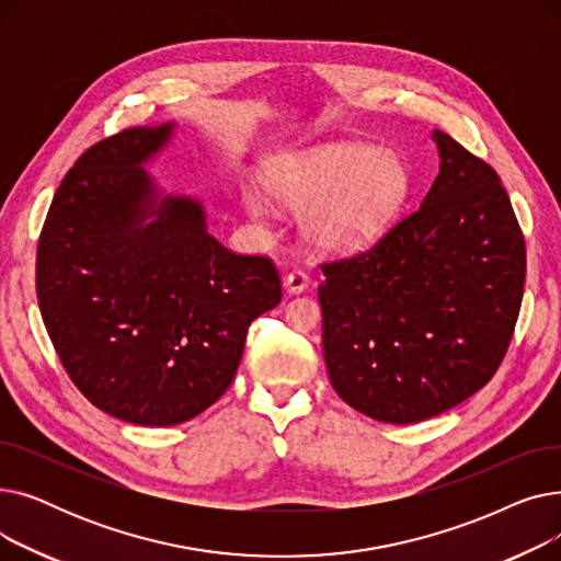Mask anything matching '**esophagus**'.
<instances>
[{
    "instance_id": "1",
    "label": "esophagus",
    "mask_w": 561,
    "mask_h": 561,
    "mask_svg": "<svg viewBox=\"0 0 561 561\" xmlns=\"http://www.w3.org/2000/svg\"><path fill=\"white\" fill-rule=\"evenodd\" d=\"M307 284H309V275H307L302 268L290 271V273L284 277V288H286L288 293H302V290L307 288Z\"/></svg>"
}]
</instances>
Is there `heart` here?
Returning <instances> with one entry per match:
<instances>
[{
    "label": "heart",
    "mask_w": 561,
    "mask_h": 561,
    "mask_svg": "<svg viewBox=\"0 0 561 561\" xmlns=\"http://www.w3.org/2000/svg\"><path fill=\"white\" fill-rule=\"evenodd\" d=\"M268 191L290 209L311 211V241L341 252L366 248L387 229L411 191V176L391 152L332 145L284 163L268 176ZM245 206L252 216L265 211L254 195H245Z\"/></svg>",
    "instance_id": "b5f03b06"
}]
</instances>
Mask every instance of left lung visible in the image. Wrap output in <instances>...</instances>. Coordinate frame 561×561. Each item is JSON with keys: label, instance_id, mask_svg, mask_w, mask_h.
Returning a JSON list of instances; mask_svg holds the SVG:
<instances>
[{"label": "left lung", "instance_id": "1", "mask_svg": "<svg viewBox=\"0 0 561 561\" xmlns=\"http://www.w3.org/2000/svg\"><path fill=\"white\" fill-rule=\"evenodd\" d=\"M438 174L368 250L322 263V352L352 409L409 425L478 393L503 364L523 300L525 239L497 172L432 131Z\"/></svg>", "mask_w": 561, "mask_h": 561}]
</instances>
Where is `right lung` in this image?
Returning a JSON list of instances; mask_svg holds the SVG:
<instances>
[{
	"instance_id": "add662e5",
	"label": "right lung",
	"mask_w": 561,
	"mask_h": 561,
	"mask_svg": "<svg viewBox=\"0 0 561 561\" xmlns=\"http://www.w3.org/2000/svg\"><path fill=\"white\" fill-rule=\"evenodd\" d=\"M172 129L131 127L88 147L54 193L36 256L38 307L68 377L98 409L145 427L209 409L250 322L282 300L268 256L220 245L199 202L161 197L145 172Z\"/></svg>"
}]
</instances>
